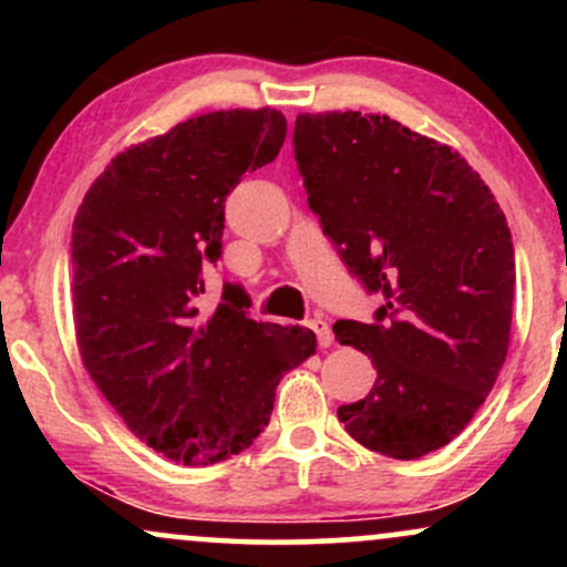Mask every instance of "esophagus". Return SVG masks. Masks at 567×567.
Listing matches in <instances>:
<instances>
[{"mask_svg":"<svg viewBox=\"0 0 567 567\" xmlns=\"http://www.w3.org/2000/svg\"><path fill=\"white\" fill-rule=\"evenodd\" d=\"M311 330H315V336H317V341H320V347H330V343H333V330H330V322L328 320H322L320 315L317 317H311L309 322Z\"/></svg>","mask_w":567,"mask_h":567,"instance_id":"esophagus-1","label":"esophagus"}]
</instances>
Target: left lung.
<instances>
[{"instance_id":"left-lung-1","label":"left lung","mask_w":567,"mask_h":567,"mask_svg":"<svg viewBox=\"0 0 567 567\" xmlns=\"http://www.w3.org/2000/svg\"><path fill=\"white\" fill-rule=\"evenodd\" d=\"M292 143L322 231L383 296L373 322L333 324L379 373L338 419L370 451L421 458L464 432L506 360L509 226L470 162L386 114H298Z\"/></svg>"}]
</instances>
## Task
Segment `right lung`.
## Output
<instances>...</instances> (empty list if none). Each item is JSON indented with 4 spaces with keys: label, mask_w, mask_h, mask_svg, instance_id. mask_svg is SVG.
<instances>
[{
    "label": "right lung",
    "mask_w": 567,
    "mask_h": 567,
    "mask_svg": "<svg viewBox=\"0 0 567 567\" xmlns=\"http://www.w3.org/2000/svg\"><path fill=\"white\" fill-rule=\"evenodd\" d=\"M285 133L269 106L192 116L116 154L76 210L71 303L82 365L130 432L178 464H218L250 447L279 379L317 351L309 328L250 320L231 285L216 309H202L224 202L277 157Z\"/></svg>",
    "instance_id": "add662e5"
}]
</instances>
